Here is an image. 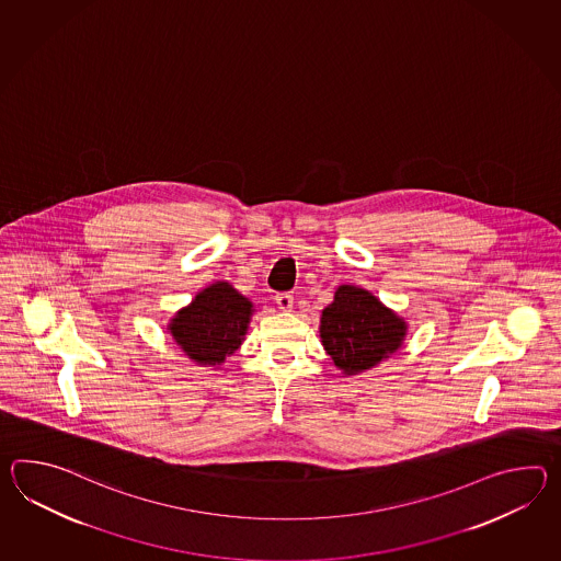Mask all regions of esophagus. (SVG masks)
I'll return each mask as SVG.
<instances>
[{"label": "esophagus", "instance_id": "34e87169", "mask_svg": "<svg viewBox=\"0 0 561 561\" xmlns=\"http://www.w3.org/2000/svg\"><path fill=\"white\" fill-rule=\"evenodd\" d=\"M275 304H277L279 310L289 311L294 308V298H291V294L284 291V294H277V296H275Z\"/></svg>", "mask_w": 561, "mask_h": 561}]
</instances>
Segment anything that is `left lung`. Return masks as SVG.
<instances>
[{"label":"left lung","mask_w":561,"mask_h":561,"mask_svg":"<svg viewBox=\"0 0 561 561\" xmlns=\"http://www.w3.org/2000/svg\"><path fill=\"white\" fill-rule=\"evenodd\" d=\"M407 324L362 287H337L334 301L322 311L320 336L342 373L356 374L397 352Z\"/></svg>","instance_id":"8db88e82"}]
</instances>
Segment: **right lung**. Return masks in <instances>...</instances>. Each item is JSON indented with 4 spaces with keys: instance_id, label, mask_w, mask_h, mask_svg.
<instances>
[{
    "instance_id": "add662e5",
    "label": "right lung",
    "mask_w": 561,
    "mask_h": 561,
    "mask_svg": "<svg viewBox=\"0 0 561 561\" xmlns=\"http://www.w3.org/2000/svg\"><path fill=\"white\" fill-rule=\"evenodd\" d=\"M251 301L225 282L203 289L169 325L174 342L199 364H221L233 354L250 324Z\"/></svg>"
}]
</instances>
